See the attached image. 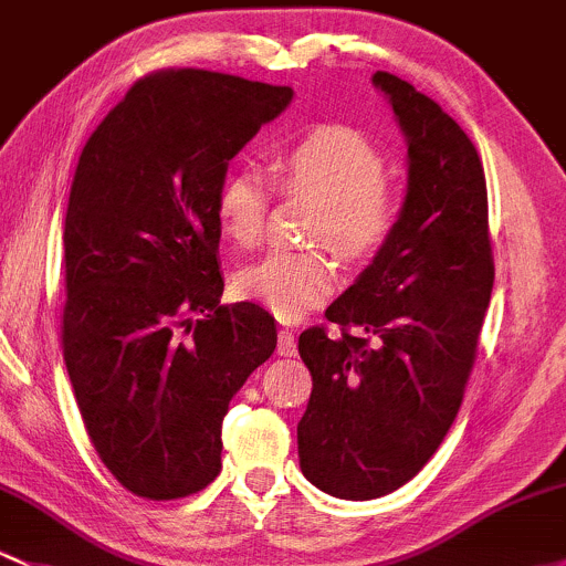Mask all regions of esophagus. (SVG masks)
Instances as JSON below:
<instances>
[{
    "label": "esophagus",
    "mask_w": 566,
    "mask_h": 566,
    "mask_svg": "<svg viewBox=\"0 0 566 566\" xmlns=\"http://www.w3.org/2000/svg\"><path fill=\"white\" fill-rule=\"evenodd\" d=\"M277 354L281 356H296V337L291 329L277 332Z\"/></svg>",
    "instance_id": "esophagus-1"
}]
</instances>
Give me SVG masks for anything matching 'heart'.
Segmentation results:
<instances>
[{
    "mask_svg": "<svg viewBox=\"0 0 566 566\" xmlns=\"http://www.w3.org/2000/svg\"><path fill=\"white\" fill-rule=\"evenodd\" d=\"M386 156L358 129L324 124L277 150L275 178L283 191L321 202L313 237L332 242L343 256L369 259L391 240L399 202L386 186ZM270 186L253 169H232L216 191V221L240 248L256 245L264 232ZM337 264L324 248H275L242 266L234 289L242 300L264 305L283 321H296L329 300Z\"/></svg>",
    "mask_w": 566,
    "mask_h": 566,
    "instance_id": "1",
    "label": "heart"
}]
</instances>
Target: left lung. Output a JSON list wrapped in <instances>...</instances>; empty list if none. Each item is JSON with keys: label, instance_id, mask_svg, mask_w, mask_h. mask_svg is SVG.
Wrapping results in <instances>:
<instances>
[{"label": "left lung", "instance_id": "8db88e82", "mask_svg": "<svg viewBox=\"0 0 566 566\" xmlns=\"http://www.w3.org/2000/svg\"><path fill=\"white\" fill-rule=\"evenodd\" d=\"M373 83L407 145L397 232L326 310L343 334L329 337L321 326L300 334L313 375L296 427L300 467L315 489L356 502L397 491L446 440L494 289L475 145L402 77L375 72Z\"/></svg>", "mask_w": 566, "mask_h": 566}]
</instances>
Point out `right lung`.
<instances>
[{"mask_svg":"<svg viewBox=\"0 0 566 566\" xmlns=\"http://www.w3.org/2000/svg\"><path fill=\"white\" fill-rule=\"evenodd\" d=\"M294 99L208 70L143 77L96 126L64 221V364L96 453L145 500L221 472V423L277 345L253 302L221 305L216 191Z\"/></svg>","mask_w":566,"mask_h":566,"instance_id":"1","label":"right lung"}]
</instances>
